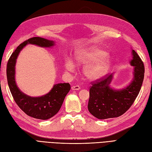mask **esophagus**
I'll use <instances>...</instances> for the list:
<instances>
[{
  "instance_id": "1",
  "label": "esophagus",
  "mask_w": 152,
  "mask_h": 152,
  "mask_svg": "<svg viewBox=\"0 0 152 152\" xmlns=\"http://www.w3.org/2000/svg\"><path fill=\"white\" fill-rule=\"evenodd\" d=\"M80 89V86H78V85H76V86H73L72 87V90H79Z\"/></svg>"
}]
</instances>
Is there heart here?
Here are the masks:
<instances>
[{"label":"heart","instance_id":"1","mask_svg":"<svg viewBox=\"0 0 152 152\" xmlns=\"http://www.w3.org/2000/svg\"><path fill=\"white\" fill-rule=\"evenodd\" d=\"M107 55L104 50L91 47L76 54L74 61L78 66L90 63L85 67L84 73L89 79H96L105 75L111 66V59ZM65 68L67 71L73 72L75 68L74 64L68 60L65 63Z\"/></svg>","mask_w":152,"mask_h":152}]
</instances>
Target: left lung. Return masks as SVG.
Instances as JSON below:
<instances>
[{
	"instance_id": "8db88e82",
	"label": "left lung",
	"mask_w": 152,
	"mask_h": 152,
	"mask_svg": "<svg viewBox=\"0 0 152 152\" xmlns=\"http://www.w3.org/2000/svg\"><path fill=\"white\" fill-rule=\"evenodd\" d=\"M132 56L130 64L134 66V79L125 88L115 90L109 87L113 74L105 75L91 83L88 108L93 116L100 120L120 116L133 104L141 88L145 66L134 50Z\"/></svg>"
}]
</instances>
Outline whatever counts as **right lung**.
<instances>
[{
	"instance_id": "obj_1",
	"label": "right lung",
	"mask_w": 152,
	"mask_h": 152,
	"mask_svg": "<svg viewBox=\"0 0 152 152\" xmlns=\"http://www.w3.org/2000/svg\"><path fill=\"white\" fill-rule=\"evenodd\" d=\"M27 44L50 47L54 46V42L40 37H34L20 44L12 53L7 64L8 86L16 104L27 115L39 120H48L59 112L71 87L69 83L55 84L50 92L39 97H31L20 91L15 82V64L20 52Z\"/></svg>"
}]
</instances>
